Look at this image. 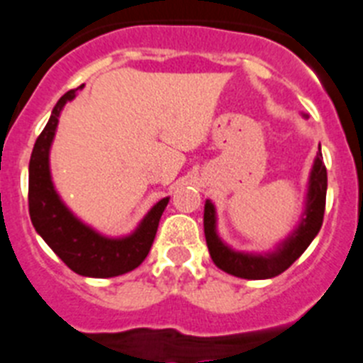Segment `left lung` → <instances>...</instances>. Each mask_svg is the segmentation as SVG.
I'll return each instance as SVG.
<instances>
[{
	"mask_svg": "<svg viewBox=\"0 0 363 363\" xmlns=\"http://www.w3.org/2000/svg\"><path fill=\"white\" fill-rule=\"evenodd\" d=\"M325 195L327 168L320 151L316 162H314L313 173H311L305 219H301V225L283 242L281 248H277V252L269 254V256L241 254V252L230 250L226 245H223L216 234V210H213V204L206 201L204 204V235H206L208 250H210L213 263L226 274L242 277V279H269V277L279 276L307 250L308 245L320 232L323 213H325Z\"/></svg>",
	"mask_w": 363,
	"mask_h": 363,
	"instance_id": "1",
	"label": "left lung"
}]
</instances>
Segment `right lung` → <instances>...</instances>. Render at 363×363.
Listing matches in <instances>:
<instances>
[{"label":"right lung","instance_id":"add662e5","mask_svg":"<svg viewBox=\"0 0 363 363\" xmlns=\"http://www.w3.org/2000/svg\"><path fill=\"white\" fill-rule=\"evenodd\" d=\"M71 89L56 102L49 122L36 138L29 162V213L36 232L72 272L89 277H115L137 269L146 259L155 239L159 220L168 197L151 208L133 234L124 239H107L96 234L69 212L60 201L49 172V147L58 116L65 102L74 99Z\"/></svg>","mask_w":363,"mask_h":363}]
</instances>
